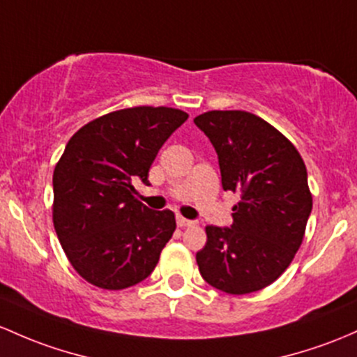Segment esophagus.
Returning <instances> with one entry per match:
<instances>
[{
  "label": "esophagus",
  "instance_id": "34e87169",
  "mask_svg": "<svg viewBox=\"0 0 357 357\" xmlns=\"http://www.w3.org/2000/svg\"><path fill=\"white\" fill-rule=\"evenodd\" d=\"M177 225L180 226V228H185V226H194L195 221L187 220V218H183V216H177Z\"/></svg>",
  "mask_w": 357,
  "mask_h": 357
}]
</instances>
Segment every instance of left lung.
Segmentation results:
<instances>
[{
  "instance_id": "1",
  "label": "left lung",
  "mask_w": 357,
  "mask_h": 357,
  "mask_svg": "<svg viewBox=\"0 0 357 357\" xmlns=\"http://www.w3.org/2000/svg\"><path fill=\"white\" fill-rule=\"evenodd\" d=\"M194 122L216 149L223 189L240 194L231 228L206 226L199 272L228 294L264 289L289 267L305 236L313 206L305 162L255 114L209 110Z\"/></svg>"
}]
</instances>
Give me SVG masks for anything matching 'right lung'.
Segmentation results:
<instances>
[{
	"label": "right lung",
	"instance_id": "right-lung-1",
	"mask_svg": "<svg viewBox=\"0 0 357 357\" xmlns=\"http://www.w3.org/2000/svg\"><path fill=\"white\" fill-rule=\"evenodd\" d=\"M189 114L139 105L93 119L68 141L52 175V223L64 254L85 281L119 291L144 281L177 223L151 211L132 180L148 183L158 149Z\"/></svg>",
	"mask_w": 357,
	"mask_h": 357
}]
</instances>
